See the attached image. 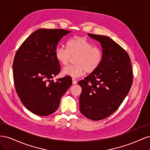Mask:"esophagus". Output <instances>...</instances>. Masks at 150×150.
<instances>
[{
  "label": "esophagus",
  "instance_id": "obj_1",
  "mask_svg": "<svg viewBox=\"0 0 150 150\" xmlns=\"http://www.w3.org/2000/svg\"><path fill=\"white\" fill-rule=\"evenodd\" d=\"M72 84H76L77 83H78V81H77V80L74 78H72Z\"/></svg>",
  "mask_w": 150,
  "mask_h": 150
}]
</instances>
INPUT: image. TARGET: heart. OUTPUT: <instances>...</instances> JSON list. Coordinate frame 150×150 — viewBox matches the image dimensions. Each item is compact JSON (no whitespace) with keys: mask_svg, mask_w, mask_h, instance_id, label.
Returning a JSON list of instances; mask_svg holds the SVG:
<instances>
[{"mask_svg":"<svg viewBox=\"0 0 150 150\" xmlns=\"http://www.w3.org/2000/svg\"><path fill=\"white\" fill-rule=\"evenodd\" d=\"M76 64L63 68L62 74L72 78H78L87 71L92 72L101 64L103 54L102 50L93 46L91 42L83 37H74L68 40L66 48L58 47L55 50V57L62 65L66 66L71 57H75Z\"/></svg>","mask_w":150,"mask_h":150,"instance_id":"b5f03b06","label":"heart"}]
</instances>
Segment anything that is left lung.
Here are the masks:
<instances>
[{
	"instance_id": "8db88e82",
	"label": "left lung",
	"mask_w": 150,
	"mask_h": 150,
	"mask_svg": "<svg viewBox=\"0 0 150 150\" xmlns=\"http://www.w3.org/2000/svg\"><path fill=\"white\" fill-rule=\"evenodd\" d=\"M99 42L103 54L101 64L78 84L82 88L79 110L88 119L103 120L115 112L128 94L133 70L128 54L112 39L88 34Z\"/></svg>"
}]
</instances>
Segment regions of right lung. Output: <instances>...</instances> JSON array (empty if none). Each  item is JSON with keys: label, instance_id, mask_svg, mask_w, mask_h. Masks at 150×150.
<instances>
[{"label": "right lung", "instance_id": "add662e5", "mask_svg": "<svg viewBox=\"0 0 150 150\" xmlns=\"http://www.w3.org/2000/svg\"><path fill=\"white\" fill-rule=\"evenodd\" d=\"M62 29H40L21 44L13 62L16 92L24 106L34 114L46 116L55 112L61 97L72 84L70 76L51 80L59 73L55 50L63 36Z\"/></svg>", "mask_w": 150, "mask_h": 150}]
</instances>
